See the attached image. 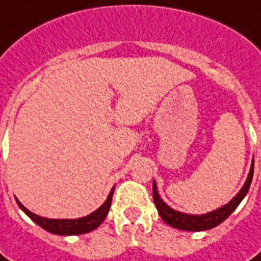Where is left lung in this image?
I'll return each instance as SVG.
<instances>
[{
  "label": "left lung",
  "mask_w": 261,
  "mask_h": 261,
  "mask_svg": "<svg viewBox=\"0 0 261 261\" xmlns=\"http://www.w3.org/2000/svg\"><path fill=\"white\" fill-rule=\"evenodd\" d=\"M253 171H254V160H253V164L250 168V173L247 177L246 185L243 186V189L238 192V195L225 206L216 209L214 212H209L206 215H186L181 212H177L174 209H171L170 206H167L161 197L156 192L155 181L152 185V197H154V203H155L156 209H158V214L163 218V221L167 222L170 226L177 228V229H185V231H205V229H211V228H215L221 222H224L228 216L231 215L236 207L240 205V202L244 199V196L247 195L250 185H251V180H253Z\"/></svg>",
  "instance_id": "obj_1"
}]
</instances>
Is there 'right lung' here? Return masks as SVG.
I'll use <instances>...</instances> for the list:
<instances>
[{
  "instance_id": "right-lung-1",
  "label": "right lung",
  "mask_w": 261,
  "mask_h": 261,
  "mask_svg": "<svg viewBox=\"0 0 261 261\" xmlns=\"http://www.w3.org/2000/svg\"><path fill=\"white\" fill-rule=\"evenodd\" d=\"M113 192H115V187L112 189L107 200L97 211H94L93 214H90L88 216L80 218V219H47V218H42V216L32 214L18 200H17V203L27 215L30 216L32 221H35L37 225L42 226L46 231H49L52 234H59V236H80V234H86V232L93 231L97 226H100V224L105 221L107 212L110 209V205H112Z\"/></svg>"
}]
</instances>
